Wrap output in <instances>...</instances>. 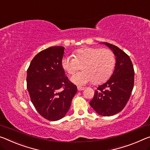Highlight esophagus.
<instances>
[{"mask_svg":"<svg viewBox=\"0 0 150 150\" xmlns=\"http://www.w3.org/2000/svg\"><path fill=\"white\" fill-rule=\"evenodd\" d=\"M84 89H85V87H79V86L77 87V89L79 90V91H82V90H83Z\"/></svg>","mask_w":150,"mask_h":150,"instance_id":"34e87169","label":"esophagus"}]
</instances>
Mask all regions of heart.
Instances as JSON below:
<instances>
[{
  "mask_svg": "<svg viewBox=\"0 0 150 150\" xmlns=\"http://www.w3.org/2000/svg\"><path fill=\"white\" fill-rule=\"evenodd\" d=\"M75 57L66 55L61 60V67L69 75H74L83 68V71L71 77L78 85L93 81L98 85L106 81L113 72L116 59L110 49L87 47L75 51Z\"/></svg>",
  "mask_w": 150,
  "mask_h": 150,
  "instance_id": "heart-1",
  "label": "heart"
}]
</instances>
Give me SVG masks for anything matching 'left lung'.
Listing matches in <instances>:
<instances>
[{
    "label": "left lung",
    "mask_w": 150,
    "mask_h": 150,
    "mask_svg": "<svg viewBox=\"0 0 150 150\" xmlns=\"http://www.w3.org/2000/svg\"><path fill=\"white\" fill-rule=\"evenodd\" d=\"M116 57L115 70L108 81L97 88L90 105L102 116L117 113L126 105L134 84V66L129 57L117 46L103 42Z\"/></svg>",
    "instance_id": "8db88e82"
}]
</instances>
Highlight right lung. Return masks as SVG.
<instances>
[{"label":"right lung","mask_w":150,"mask_h":150,"mask_svg":"<svg viewBox=\"0 0 150 150\" xmlns=\"http://www.w3.org/2000/svg\"><path fill=\"white\" fill-rule=\"evenodd\" d=\"M64 49L59 46L42 50L33 59L27 69L30 100L38 113L50 121L65 115L77 91L61 67Z\"/></svg>","instance_id":"add662e5"}]
</instances>
